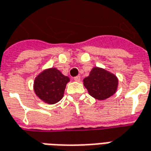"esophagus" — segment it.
I'll return each instance as SVG.
<instances>
[{
	"label": "esophagus",
	"mask_w": 151,
	"mask_h": 151,
	"mask_svg": "<svg viewBox=\"0 0 151 151\" xmlns=\"http://www.w3.org/2000/svg\"><path fill=\"white\" fill-rule=\"evenodd\" d=\"M81 80V77L80 76H76V77H74V81H76V82H79Z\"/></svg>",
	"instance_id": "34e87169"
}]
</instances>
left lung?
<instances>
[{
  "label": "left lung",
  "instance_id": "1",
  "mask_svg": "<svg viewBox=\"0 0 151 151\" xmlns=\"http://www.w3.org/2000/svg\"><path fill=\"white\" fill-rule=\"evenodd\" d=\"M118 78L105 69L95 67L90 74L83 79V84L91 96L100 101L110 97L118 87Z\"/></svg>",
  "mask_w": 151,
  "mask_h": 151
}]
</instances>
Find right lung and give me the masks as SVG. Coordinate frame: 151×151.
<instances>
[{
  "label": "right lung",
  "mask_w": 151,
  "mask_h": 151,
  "mask_svg": "<svg viewBox=\"0 0 151 151\" xmlns=\"http://www.w3.org/2000/svg\"><path fill=\"white\" fill-rule=\"evenodd\" d=\"M69 78L57 68L44 70L34 80V91L42 101L47 104H55L64 96L66 84Z\"/></svg>",
  "instance_id": "obj_1"
}]
</instances>
